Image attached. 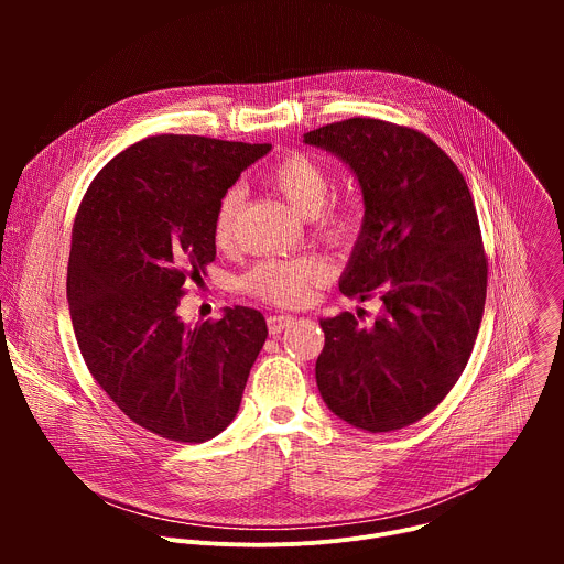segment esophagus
<instances>
[{"mask_svg":"<svg viewBox=\"0 0 564 564\" xmlns=\"http://www.w3.org/2000/svg\"><path fill=\"white\" fill-rule=\"evenodd\" d=\"M294 324V316L292 314H272L268 316V330L270 335H279L285 328H290Z\"/></svg>","mask_w":564,"mask_h":564,"instance_id":"obj_1","label":"esophagus"}]
</instances>
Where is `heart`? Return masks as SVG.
Returning <instances> with one entry per match:
<instances>
[{"mask_svg": "<svg viewBox=\"0 0 564 564\" xmlns=\"http://www.w3.org/2000/svg\"><path fill=\"white\" fill-rule=\"evenodd\" d=\"M270 187L281 194L288 205L301 214L312 216L316 229L333 243H348L357 231V214L344 207H326L333 194L330 172L305 153H290L281 158L268 172ZM240 205V189H229L216 209L214 238L218 248H227L234 238V220ZM330 265L316 257L270 259L259 263L248 276L246 288L259 296L276 303H303L314 285L326 283Z\"/></svg>", "mask_w": 564, "mask_h": 564, "instance_id": "1", "label": "heart"}]
</instances>
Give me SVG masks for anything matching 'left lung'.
Returning a JSON list of instances; mask_svg holds the SVG:
<instances>
[{
  "label": "left lung",
  "mask_w": 564,
  "mask_h": 564,
  "mask_svg": "<svg viewBox=\"0 0 564 564\" xmlns=\"http://www.w3.org/2000/svg\"><path fill=\"white\" fill-rule=\"evenodd\" d=\"M337 155L364 196L339 290L381 310L318 318L316 386L346 424L390 433L426 417L459 379L487 301V257L468 185L424 133L350 118L303 135Z\"/></svg>",
  "instance_id": "1"
}]
</instances>
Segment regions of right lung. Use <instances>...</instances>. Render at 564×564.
<instances>
[{
  "label": "right lung",
  "mask_w": 564,
  "mask_h": 564,
  "mask_svg": "<svg viewBox=\"0 0 564 564\" xmlns=\"http://www.w3.org/2000/svg\"><path fill=\"white\" fill-rule=\"evenodd\" d=\"M270 149L151 135L109 160L77 209L66 299L79 352L113 404L160 437L198 444L225 431L268 339L259 310L189 326L178 303L216 259L220 198Z\"/></svg>",
  "instance_id": "add662e5"
}]
</instances>
